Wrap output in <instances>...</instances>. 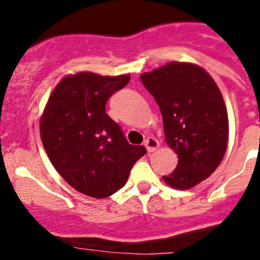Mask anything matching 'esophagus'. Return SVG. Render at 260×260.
Wrapping results in <instances>:
<instances>
[{
	"label": "esophagus",
	"instance_id": "1",
	"mask_svg": "<svg viewBox=\"0 0 260 260\" xmlns=\"http://www.w3.org/2000/svg\"><path fill=\"white\" fill-rule=\"evenodd\" d=\"M145 146H146L147 151L153 152V151H156V149L159 147V142L154 137H148L145 141Z\"/></svg>",
	"mask_w": 260,
	"mask_h": 260
}]
</instances>
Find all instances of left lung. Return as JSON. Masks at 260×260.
Masks as SVG:
<instances>
[{"instance_id": "obj_1", "label": "left lung", "mask_w": 260, "mask_h": 260, "mask_svg": "<svg viewBox=\"0 0 260 260\" xmlns=\"http://www.w3.org/2000/svg\"><path fill=\"white\" fill-rule=\"evenodd\" d=\"M164 118L165 140L179 156L165 182L180 190L193 187L217 169L226 151L228 112L220 89L203 68L169 62L141 75Z\"/></svg>"}]
</instances>
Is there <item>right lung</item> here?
<instances>
[{"label":"right lung","instance_id":"right-lung-1","mask_svg":"<svg viewBox=\"0 0 260 260\" xmlns=\"http://www.w3.org/2000/svg\"><path fill=\"white\" fill-rule=\"evenodd\" d=\"M129 75H68L55 86L40 120L44 148L72 187L95 199L108 198L127 182L146 148L128 143L106 113V103Z\"/></svg>","mask_w":260,"mask_h":260}]
</instances>
